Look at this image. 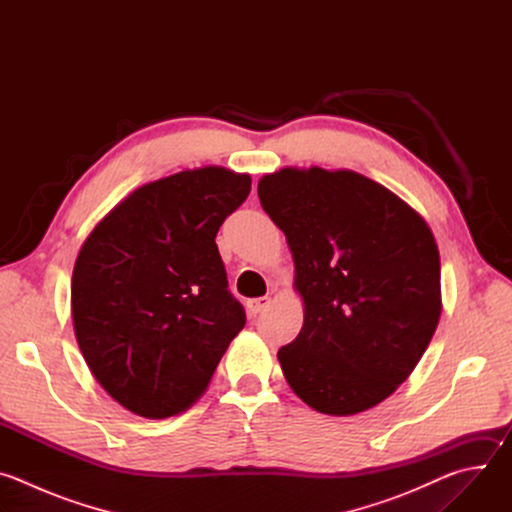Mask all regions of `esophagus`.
<instances>
[{
  "label": "esophagus",
  "instance_id": "esophagus-1",
  "mask_svg": "<svg viewBox=\"0 0 512 512\" xmlns=\"http://www.w3.org/2000/svg\"><path fill=\"white\" fill-rule=\"evenodd\" d=\"M269 304H271L269 298H255V300L247 302V310H249L251 316H257V314L265 312L269 308Z\"/></svg>",
  "mask_w": 512,
  "mask_h": 512
}]
</instances>
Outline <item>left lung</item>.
Returning <instances> with one entry per match:
<instances>
[{
	"mask_svg": "<svg viewBox=\"0 0 512 512\" xmlns=\"http://www.w3.org/2000/svg\"><path fill=\"white\" fill-rule=\"evenodd\" d=\"M283 231L304 326L277 352L312 409L354 415L385 401L417 367L442 314L440 251L427 223L371 178L283 168L259 180Z\"/></svg>",
	"mask_w": 512,
	"mask_h": 512,
	"instance_id": "1",
	"label": "left lung"
}]
</instances>
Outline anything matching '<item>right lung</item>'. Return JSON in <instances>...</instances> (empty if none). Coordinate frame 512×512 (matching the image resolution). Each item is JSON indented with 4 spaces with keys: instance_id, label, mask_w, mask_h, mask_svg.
Instances as JSON below:
<instances>
[{
    "instance_id": "1",
    "label": "right lung",
    "mask_w": 512,
    "mask_h": 512,
    "mask_svg": "<svg viewBox=\"0 0 512 512\" xmlns=\"http://www.w3.org/2000/svg\"><path fill=\"white\" fill-rule=\"evenodd\" d=\"M249 192V174L184 170L131 192L83 243L75 336L93 377L131 413L188 409L243 330L214 237Z\"/></svg>"
}]
</instances>
